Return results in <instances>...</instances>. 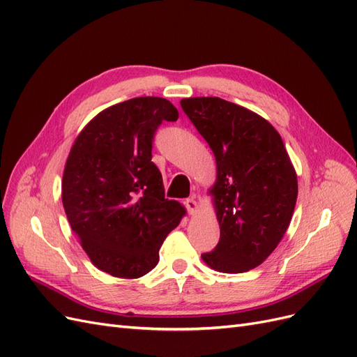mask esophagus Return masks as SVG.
I'll list each match as a JSON object with an SVG mask.
<instances>
[{
  "label": "esophagus",
  "mask_w": 357,
  "mask_h": 357,
  "mask_svg": "<svg viewBox=\"0 0 357 357\" xmlns=\"http://www.w3.org/2000/svg\"><path fill=\"white\" fill-rule=\"evenodd\" d=\"M185 205H186V208H188L189 214H197V211L199 210V204H198L195 199H193V198L186 199Z\"/></svg>",
  "instance_id": "1"
}]
</instances>
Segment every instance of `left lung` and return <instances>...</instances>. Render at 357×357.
Returning a JSON list of instances; mask_svg holds the SVG:
<instances>
[{
    "label": "left lung",
    "instance_id": "8db88e82",
    "mask_svg": "<svg viewBox=\"0 0 357 357\" xmlns=\"http://www.w3.org/2000/svg\"><path fill=\"white\" fill-rule=\"evenodd\" d=\"M181 109L215 158L208 189L220 240L202 261L214 271H250L284 236L298 198V177L277 129L266 119L218 96L183 98Z\"/></svg>",
    "mask_w": 357,
    "mask_h": 357
}]
</instances>
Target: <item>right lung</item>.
I'll return each instance as SVG.
<instances>
[{"mask_svg":"<svg viewBox=\"0 0 357 357\" xmlns=\"http://www.w3.org/2000/svg\"><path fill=\"white\" fill-rule=\"evenodd\" d=\"M178 112L168 100L139 96L114 104L74 139L62 176V204L91 262L102 273L138 278L152 271L159 248L186 208L165 199L152 162L162 121Z\"/></svg>","mask_w":357,"mask_h":357,"instance_id":"right-lung-1","label":"right lung"}]
</instances>
